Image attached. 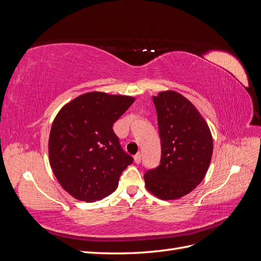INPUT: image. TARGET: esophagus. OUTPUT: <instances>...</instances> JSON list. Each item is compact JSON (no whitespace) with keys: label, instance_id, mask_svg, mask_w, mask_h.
<instances>
[{"label":"esophagus","instance_id":"1","mask_svg":"<svg viewBox=\"0 0 261 261\" xmlns=\"http://www.w3.org/2000/svg\"><path fill=\"white\" fill-rule=\"evenodd\" d=\"M134 161H135V163H137V164L140 163V161H141V154L139 152L137 154L134 155Z\"/></svg>","mask_w":261,"mask_h":261}]
</instances>
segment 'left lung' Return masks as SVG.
Segmentation results:
<instances>
[{
    "label": "left lung",
    "mask_w": 261,
    "mask_h": 261,
    "mask_svg": "<svg viewBox=\"0 0 261 261\" xmlns=\"http://www.w3.org/2000/svg\"><path fill=\"white\" fill-rule=\"evenodd\" d=\"M161 139V160L144 176L148 191L162 200L177 199L200 184L213 151L209 126L180 93L167 90L152 97Z\"/></svg>",
    "instance_id": "1"
}]
</instances>
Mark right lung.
I'll return each instance as SVG.
<instances>
[{"mask_svg": "<svg viewBox=\"0 0 261 261\" xmlns=\"http://www.w3.org/2000/svg\"><path fill=\"white\" fill-rule=\"evenodd\" d=\"M135 98L91 91L63 107L49 137V161L61 186L74 198L92 202L112 194L133 163L113 124Z\"/></svg>", "mask_w": 261, "mask_h": 261, "instance_id": "add662e5", "label": "right lung"}]
</instances>
